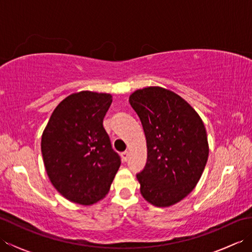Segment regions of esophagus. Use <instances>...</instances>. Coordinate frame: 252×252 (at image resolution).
Here are the masks:
<instances>
[{"instance_id":"34e87169","label":"esophagus","mask_w":252,"mask_h":252,"mask_svg":"<svg viewBox=\"0 0 252 252\" xmlns=\"http://www.w3.org/2000/svg\"><path fill=\"white\" fill-rule=\"evenodd\" d=\"M121 156H122L123 161H126L127 158H129V152H123V153L121 154Z\"/></svg>"}]
</instances>
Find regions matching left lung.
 I'll use <instances>...</instances> for the list:
<instances>
[{
	"label": "left lung",
	"instance_id": "1",
	"mask_svg": "<svg viewBox=\"0 0 252 252\" xmlns=\"http://www.w3.org/2000/svg\"><path fill=\"white\" fill-rule=\"evenodd\" d=\"M129 101L147 143L146 164L136 174L141 194L156 207L172 206L195 189L206 167L205 125L186 100L163 88L137 90Z\"/></svg>",
	"mask_w": 252,
	"mask_h": 252
}]
</instances>
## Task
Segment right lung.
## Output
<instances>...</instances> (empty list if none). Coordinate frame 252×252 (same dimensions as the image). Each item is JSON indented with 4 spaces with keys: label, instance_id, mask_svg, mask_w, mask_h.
Returning a JSON list of instances; mask_svg holds the SVG:
<instances>
[{
    "label": "right lung",
    "instance_id": "add662e5",
    "mask_svg": "<svg viewBox=\"0 0 252 252\" xmlns=\"http://www.w3.org/2000/svg\"><path fill=\"white\" fill-rule=\"evenodd\" d=\"M110 94L90 91L58 105L42 134L41 151L53 186L72 202L93 205L109 191L121 159L111 147L103 120Z\"/></svg>",
    "mask_w": 252,
    "mask_h": 252
}]
</instances>
